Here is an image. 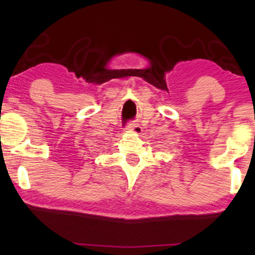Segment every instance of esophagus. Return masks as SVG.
Wrapping results in <instances>:
<instances>
[{"mask_svg":"<svg viewBox=\"0 0 255 255\" xmlns=\"http://www.w3.org/2000/svg\"><path fill=\"white\" fill-rule=\"evenodd\" d=\"M127 130L130 132H133L135 134H140L142 132V128L138 123H131L127 127Z\"/></svg>","mask_w":255,"mask_h":255,"instance_id":"obj_1","label":"esophagus"}]
</instances>
